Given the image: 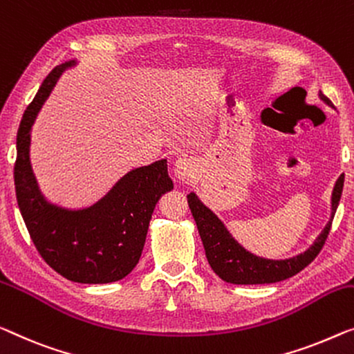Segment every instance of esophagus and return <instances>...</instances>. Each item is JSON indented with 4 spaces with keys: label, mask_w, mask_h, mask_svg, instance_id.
Here are the masks:
<instances>
[{
    "label": "esophagus",
    "mask_w": 354,
    "mask_h": 354,
    "mask_svg": "<svg viewBox=\"0 0 354 354\" xmlns=\"http://www.w3.org/2000/svg\"><path fill=\"white\" fill-rule=\"evenodd\" d=\"M194 162L187 157H179L175 162V176L183 183H189V179L194 176Z\"/></svg>",
    "instance_id": "1"
}]
</instances>
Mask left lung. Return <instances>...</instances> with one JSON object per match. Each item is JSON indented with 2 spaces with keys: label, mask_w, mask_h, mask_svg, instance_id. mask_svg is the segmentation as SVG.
I'll return each instance as SVG.
<instances>
[{
  "label": "left lung",
  "mask_w": 354,
  "mask_h": 354,
  "mask_svg": "<svg viewBox=\"0 0 354 354\" xmlns=\"http://www.w3.org/2000/svg\"><path fill=\"white\" fill-rule=\"evenodd\" d=\"M319 98L324 103H328L329 106H332V102L326 95L319 93ZM344 181L345 175H340V178L337 179L334 192H332L330 221L324 227V230L321 232V235L302 254L284 261L263 259V257L254 256L250 251H246L229 234V230L221 223L218 216L208 207H205L197 195L191 192L187 195V203L192 211L195 224H197L200 239L203 241L205 254H207L211 268H213L216 275L221 279L234 284L277 283L291 278L295 273L304 270L319 254V251L323 250L326 239H328L330 232L332 219H334L337 207H339L342 191H344Z\"/></svg>",
  "instance_id": "8db88e82"
}]
</instances>
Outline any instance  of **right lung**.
I'll use <instances>...</instances> for the list:
<instances>
[{"instance_id":"right-lung-1","label":"right lung","mask_w":354,"mask_h":354,"mask_svg":"<svg viewBox=\"0 0 354 354\" xmlns=\"http://www.w3.org/2000/svg\"><path fill=\"white\" fill-rule=\"evenodd\" d=\"M71 65L75 60L55 66L25 109L17 131L15 195L36 250L57 273L76 283H113L138 263L152 211L173 181L162 159L127 173L88 208L66 209L47 202L31 170L30 131L63 70Z\"/></svg>"}]
</instances>
